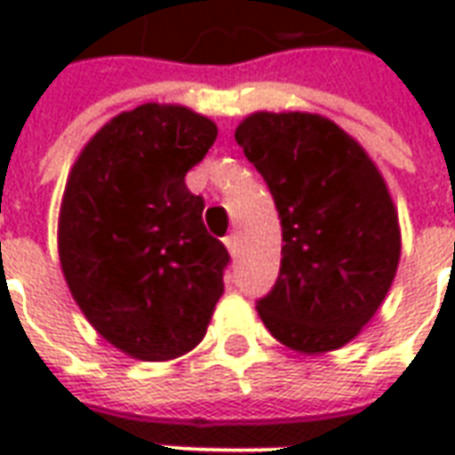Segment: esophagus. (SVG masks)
<instances>
[{
	"label": "esophagus",
	"mask_w": 455,
	"mask_h": 455,
	"mask_svg": "<svg viewBox=\"0 0 455 455\" xmlns=\"http://www.w3.org/2000/svg\"><path fill=\"white\" fill-rule=\"evenodd\" d=\"M224 243H227L228 253H231V256H236L238 253V234L236 231H234V234H228V236L224 238Z\"/></svg>",
	"instance_id": "obj_1"
}]
</instances>
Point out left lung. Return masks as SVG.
Masks as SVG:
<instances>
[{"label": "left lung", "mask_w": 455, "mask_h": 455, "mask_svg": "<svg viewBox=\"0 0 455 455\" xmlns=\"http://www.w3.org/2000/svg\"><path fill=\"white\" fill-rule=\"evenodd\" d=\"M236 143L266 180L283 227L280 275L258 315L295 351L341 348L378 312L400 263L385 180L358 140L319 114H251Z\"/></svg>", "instance_id": "obj_1"}]
</instances>
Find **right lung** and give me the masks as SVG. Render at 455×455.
<instances>
[{
  "instance_id": "add662e5",
  "label": "right lung",
  "mask_w": 455,
  "mask_h": 455,
  "mask_svg": "<svg viewBox=\"0 0 455 455\" xmlns=\"http://www.w3.org/2000/svg\"><path fill=\"white\" fill-rule=\"evenodd\" d=\"M217 126L175 104H140L97 131L65 185L58 251L87 322L139 361L192 351L224 292L227 246L185 185Z\"/></svg>"
}]
</instances>
